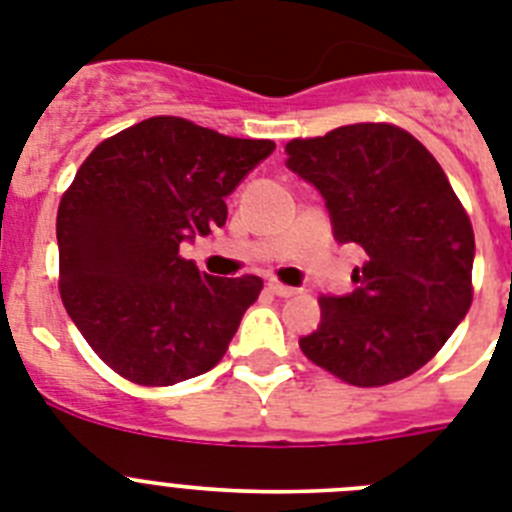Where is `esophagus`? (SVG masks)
<instances>
[{
    "mask_svg": "<svg viewBox=\"0 0 512 512\" xmlns=\"http://www.w3.org/2000/svg\"><path fill=\"white\" fill-rule=\"evenodd\" d=\"M268 289L273 291V294H276V296H281V299H286V296H294L296 294V289H291V286H283V283H278V281H270Z\"/></svg>",
    "mask_w": 512,
    "mask_h": 512,
    "instance_id": "34e87169",
    "label": "esophagus"
}]
</instances>
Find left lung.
<instances>
[{
  "label": "left lung",
  "mask_w": 512,
  "mask_h": 512,
  "mask_svg": "<svg viewBox=\"0 0 512 512\" xmlns=\"http://www.w3.org/2000/svg\"><path fill=\"white\" fill-rule=\"evenodd\" d=\"M286 166L325 200L338 244L367 252L356 289L322 296L304 356L349 385L414 375L471 307L474 229L448 176L393 124H346L286 145Z\"/></svg>",
  "instance_id": "obj_1"
}]
</instances>
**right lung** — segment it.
Listing matches in <instances>:
<instances>
[{
	"label": "right lung",
	"mask_w": 512,
	"mask_h": 512,
	"mask_svg": "<svg viewBox=\"0 0 512 512\" xmlns=\"http://www.w3.org/2000/svg\"><path fill=\"white\" fill-rule=\"evenodd\" d=\"M273 150L153 117L85 158L57 213L59 291L114 372L161 388L221 362L263 281L200 273L179 244L221 229L226 197Z\"/></svg>",
	"instance_id": "add662e5"
}]
</instances>
